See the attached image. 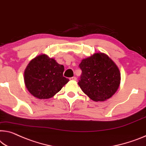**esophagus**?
Listing matches in <instances>:
<instances>
[{"label":"esophagus","mask_w":146,"mask_h":146,"mask_svg":"<svg viewBox=\"0 0 146 146\" xmlns=\"http://www.w3.org/2000/svg\"><path fill=\"white\" fill-rule=\"evenodd\" d=\"M76 80H77V78H76V77H72L70 78V81H76Z\"/></svg>","instance_id":"34e87169"}]
</instances>
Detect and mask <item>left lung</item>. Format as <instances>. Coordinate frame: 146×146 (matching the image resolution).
<instances>
[{
	"label": "left lung",
	"instance_id": "obj_1",
	"mask_svg": "<svg viewBox=\"0 0 146 146\" xmlns=\"http://www.w3.org/2000/svg\"><path fill=\"white\" fill-rule=\"evenodd\" d=\"M82 71L78 82L83 92L94 101H104L119 88L121 74L115 62L106 54L95 53L82 60Z\"/></svg>",
	"mask_w": 146,
	"mask_h": 146
}]
</instances>
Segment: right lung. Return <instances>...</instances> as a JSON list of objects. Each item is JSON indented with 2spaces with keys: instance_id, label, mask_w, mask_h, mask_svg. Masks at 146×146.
Returning a JSON list of instances; mask_svg holds the SVG:
<instances>
[{
  "instance_id": "add662e5",
  "label": "right lung",
  "mask_w": 146,
  "mask_h": 146,
  "mask_svg": "<svg viewBox=\"0 0 146 146\" xmlns=\"http://www.w3.org/2000/svg\"><path fill=\"white\" fill-rule=\"evenodd\" d=\"M64 66L42 54L31 60L24 72V82L31 95L48 99L58 93L69 80L63 76Z\"/></svg>"
}]
</instances>
